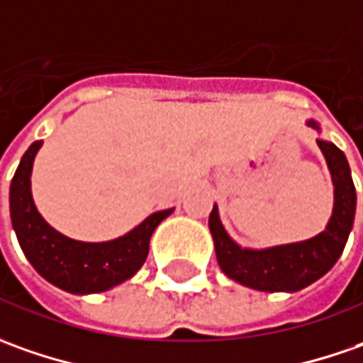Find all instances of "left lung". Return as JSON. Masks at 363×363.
I'll return each mask as SVG.
<instances>
[{"label": "left lung", "mask_w": 363, "mask_h": 363, "mask_svg": "<svg viewBox=\"0 0 363 363\" xmlns=\"http://www.w3.org/2000/svg\"><path fill=\"white\" fill-rule=\"evenodd\" d=\"M309 128L321 134L318 120L307 118ZM318 146L330 169L333 208L325 229L315 237L263 249L241 247L220 223L219 206L213 205L208 229L223 273L249 289L267 294H295L321 279L344 253L356 217V186L345 155L330 140L318 138Z\"/></svg>", "instance_id": "8db88e82"}]
</instances>
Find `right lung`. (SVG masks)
Listing matches in <instances>:
<instances>
[{
    "mask_svg": "<svg viewBox=\"0 0 363 363\" xmlns=\"http://www.w3.org/2000/svg\"><path fill=\"white\" fill-rule=\"evenodd\" d=\"M42 140L19 160L9 184V215L19 247L45 281L74 295L102 294L136 275L148 257L150 237L174 208L157 211L122 237L90 243L66 237L40 215L33 203L32 170Z\"/></svg>",
    "mask_w": 363,
    "mask_h": 363,
    "instance_id": "1",
    "label": "right lung"
}]
</instances>
